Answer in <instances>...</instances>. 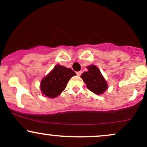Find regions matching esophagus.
<instances>
[{"mask_svg":"<svg viewBox=\"0 0 147 147\" xmlns=\"http://www.w3.org/2000/svg\"><path fill=\"white\" fill-rule=\"evenodd\" d=\"M81 75H82V72H81V71L77 72V76H79H79H80Z\"/></svg>","mask_w":147,"mask_h":147,"instance_id":"1","label":"esophagus"}]
</instances>
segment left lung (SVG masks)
I'll return each instance as SVG.
<instances>
[{
  "label": "left lung",
  "mask_w": 147,
  "mask_h": 147,
  "mask_svg": "<svg viewBox=\"0 0 147 147\" xmlns=\"http://www.w3.org/2000/svg\"><path fill=\"white\" fill-rule=\"evenodd\" d=\"M88 71L82 74L81 77L88 89L96 95H101L108 89V84L99 68L95 65L88 66Z\"/></svg>",
  "instance_id": "1"
}]
</instances>
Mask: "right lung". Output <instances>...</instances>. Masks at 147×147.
Masks as SVG:
<instances>
[{"mask_svg": "<svg viewBox=\"0 0 147 147\" xmlns=\"http://www.w3.org/2000/svg\"><path fill=\"white\" fill-rule=\"evenodd\" d=\"M76 73L70 68L57 65L48 75L41 80V92L49 98H55L59 95L66 88L68 81Z\"/></svg>", "mask_w": 147, "mask_h": 147, "instance_id": "obj_1", "label": "right lung"}]
</instances>
